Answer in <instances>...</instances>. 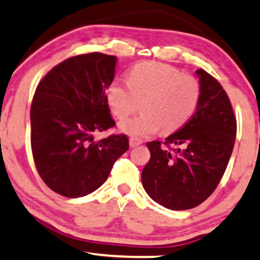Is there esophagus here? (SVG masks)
Returning <instances> with one entry per match:
<instances>
[{"mask_svg":"<svg viewBox=\"0 0 260 260\" xmlns=\"http://www.w3.org/2000/svg\"><path fill=\"white\" fill-rule=\"evenodd\" d=\"M141 144H143V141H141L140 139H138V138H136V137H131L129 138V145H131V147H137V146L141 145Z\"/></svg>","mask_w":260,"mask_h":260,"instance_id":"1","label":"esophagus"}]
</instances>
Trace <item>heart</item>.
I'll list each match as a JSON object with an SVG mask.
<instances>
[{"mask_svg":"<svg viewBox=\"0 0 260 260\" xmlns=\"http://www.w3.org/2000/svg\"><path fill=\"white\" fill-rule=\"evenodd\" d=\"M200 84L192 75L173 66L143 62L127 73V86L111 81L106 90L107 103L116 119L123 120L138 108L143 113L120 123L122 132L149 137L180 129L193 116L200 101Z\"/></svg>","mask_w":260,"mask_h":260,"instance_id":"b5f03b06","label":"heart"}]
</instances>
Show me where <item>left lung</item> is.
<instances>
[{
	"label": "left lung",
	"instance_id": "1",
	"mask_svg": "<svg viewBox=\"0 0 260 260\" xmlns=\"http://www.w3.org/2000/svg\"><path fill=\"white\" fill-rule=\"evenodd\" d=\"M197 75L202 94L193 116L163 145L158 140L146 144L151 158L141 173L144 189L170 210L196 208L212 194L235 144L236 119L228 94L208 72L198 70Z\"/></svg>",
	"mask_w": 260,
	"mask_h": 260
}]
</instances>
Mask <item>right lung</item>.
Segmentation results:
<instances>
[{"mask_svg":"<svg viewBox=\"0 0 260 260\" xmlns=\"http://www.w3.org/2000/svg\"><path fill=\"white\" fill-rule=\"evenodd\" d=\"M116 56L88 52L62 61L39 81L31 104V147L36 168L49 188L79 198L106 182L129 147L126 134L100 141L93 133L115 126L106 90Z\"/></svg>","mask_w":260,"mask_h":260,"instance_id":"right-lung-1","label":"right lung"}]
</instances>
